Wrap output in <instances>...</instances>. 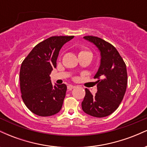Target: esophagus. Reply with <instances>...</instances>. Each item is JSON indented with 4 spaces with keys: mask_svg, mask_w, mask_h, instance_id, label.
Instances as JSON below:
<instances>
[{
    "mask_svg": "<svg viewBox=\"0 0 147 147\" xmlns=\"http://www.w3.org/2000/svg\"><path fill=\"white\" fill-rule=\"evenodd\" d=\"M76 86H73V85H68V89L69 90H71L72 89H73V88H75Z\"/></svg>",
    "mask_w": 147,
    "mask_h": 147,
    "instance_id": "obj_1",
    "label": "esophagus"
}]
</instances>
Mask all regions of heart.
Segmentation results:
<instances>
[{"instance_id":"heart-1","label":"heart","mask_w":147,"mask_h":147,"mask_svg":"<svg viewBox=\"0 0 147 147\" xmlns=\"http://www.w3.org/2000/svg\"><path fill=\"white\" fill-rule=\"evenodd\" d=\"M79 55H88V56L90 57V59H92V52L86 50H80V52H79Z\"/></svg>"}]
</instances>
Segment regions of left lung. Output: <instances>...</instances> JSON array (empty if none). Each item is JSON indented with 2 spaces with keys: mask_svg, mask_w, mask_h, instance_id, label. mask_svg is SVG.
Instances as JSON below:
<instances>
[{
  "mask_svg": "<svg viewBox=\"0 0 147 147\" xmlns=\"http://www.w3.org/2000/svg\"><path fill=\"white\" fill-rule=\"evenodd\" d=\"M87 40L100 52V65L94 77L97 92L92 95L86 88V95L82 103V110L95 117H104L112 114L124 98L127 86L126 66L122 57L113 45L101 38L86 36Z\"/></svg>",
  "mask_w": 147,
  "mask_h": 147,
  "instance_id": "obj_1",
  "label": "left lung"
}]
</instances>
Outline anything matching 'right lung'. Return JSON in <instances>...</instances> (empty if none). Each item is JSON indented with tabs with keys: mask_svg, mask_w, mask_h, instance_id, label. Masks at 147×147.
Instances as JSON below:
<instances>
[{
	"mask_svg": "<svg viewBox=\"0 0 147 147\" xmlns=\"http://www.w3.org/2000/svg\"><path fill=\"white\" fill-rule=\"evenodd\" d=\"M74 36H51L34 48L21 64V97L28 109L42 117L57 114L61 109L67 86H52L50 75L57 67L61 48Z\"/></svg>",
	"mask_w": 147,
	"mask_h": 147,
	"instance_id": "obj_1",
	"label": "right lung"
}]
</instances>
